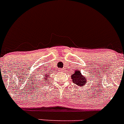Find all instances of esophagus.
<instances>
[{"label":"esophagus","mask_w":124,"mask_h":124,"mask_svg":"<svg viewBox=\"0 0 124 124\" xmlns=\"http://www.w3.org/2000/svg\"><path fill=\"white\" fill-rule=\"evenodd\" d=\"M60 71H62H62H64V70H63V69H61V70H60Z\"/></svg>","instance_id":"34e87169"}]
</instances>
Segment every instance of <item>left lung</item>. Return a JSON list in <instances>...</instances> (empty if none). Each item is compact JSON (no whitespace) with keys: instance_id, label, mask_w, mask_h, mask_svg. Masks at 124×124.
Returning <instances> with one entry per match:
<instances>
[{"instance_id":"obj_1","label":"left lung","mask_w":124,"mask_h":124,"mask_svg":"<svg viewBox=\"0 0 124 124\" xmlns=\"http://www.w3.org/2000/svg\"><path fill=\"white\" fill-rule=\"evenodd\" d=\"M71 77L73 83L80 87H83L84 85H86V82H87L86 77H84L81 74V71H78V70L75 71V72L71 76Z\"/></svg>"}]
</instances>
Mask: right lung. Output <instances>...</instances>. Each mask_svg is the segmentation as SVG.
<instances>
[{
  "instance_id": "add662e5",
  "label": "right lung",
  "mask_w": 124,
  "mask_h": 124,
  "mask_svg": "<svg viewBox=\"0 0 124 124\" xmlns=\"http://www.w3.org/2000/svg\"><path fill=\"white\" fill-rule=\"evenodd\" d=\"M48 76V74H46V78H45V77H44L43 78H45L44 80V81H47V80H48V78H47Z\"/></svg>"
}]
</instances>
